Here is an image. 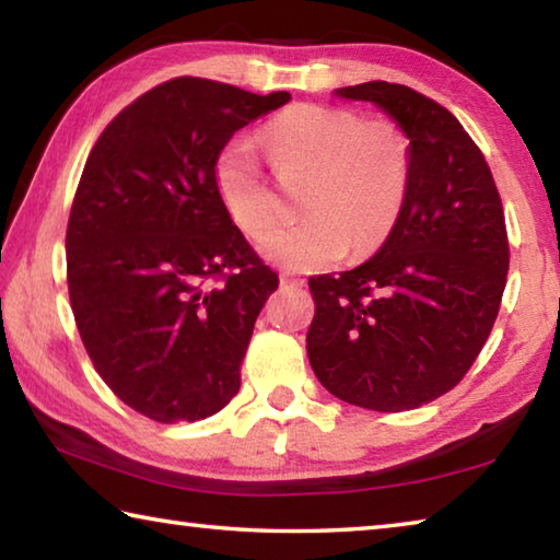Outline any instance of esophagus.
Wrapping results in <instances>:
<instances>
[{"instance_id": "esophagus-1", "label": "esophagus", "mask_w": 560, "mask_h": 560, "mask_svg": "<svg viewBox=\"0 0 560 560\" xmlns=\"http://www.w3.org/2000/svg\"><path fill=\"white\" fill-rule=\"evenodd\" d=\"M303 281L301 277H296V273H289V271H283L281 273V287H293V289H301L303 287Z\"/></svg>"}]
</instances>
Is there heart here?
<instances>
[{
	"label": "heart",
	"instance_id": "b5f03b06",
	"mask_svg": "<svg viewBox=\"0 0 560 560\" xmlns=\"http://www.w3.org/2000/svg\"><path fill=\"white\" fill-rule=\"evenodd\" d=\"M281 177L306 173L303 214L264 242V254L293 269H318L350 254H371L395 230L410 187V143L393 120H365L343 106L296 103L264 126ZM217 195L240 230L261 240L279 220L277 197L257 145L234 136L212 163Z\"/></svg>",
	"mask_w": 560,
	"mask_h": 560
}]
</instances>
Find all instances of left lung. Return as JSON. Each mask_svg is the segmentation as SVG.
Listing matches in <instances>:
<instances>
[{
	"instance_id": "left-lung-1",
	"label": "left lung",
	"mask_w": 560,
	"mask_h": 560,
	"mask_svg": "<svg viewBox=\"0 0 560 560\" xmlns=\"http://www.w3.org/2000/svg\"><path fill=\"white\" fill-rule=\"evenodd\" d=\"M336 93L400 122L410 187L373 259L308 279V360L340 400L415 410L459 385L494 328L509 271L504 207L481 150L438 101L387 81Z\"/></svg>"
}]
</instances>
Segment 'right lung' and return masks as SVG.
<instances>
[{
	"instance_id": "right-lung-1",
	"label": "right lung",
	"mask_w": 560,
	"mask_h": 560,
	"mask_svg": "<svg viewBox=\"0 0 560 560\" xmlns=\"http://www.w3.org/2000/svg\"><path fill=\"white\" fill-rule=\"evenodd\" d=\"M289 101L179 75L122 108L86 160L66 226L73 318L103 383L150 420H205L240 393L279 273L226 214L212 163Z\"/></svg>"
}]
</instances>
